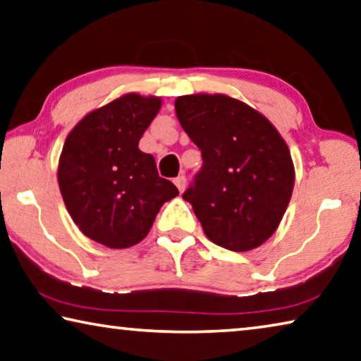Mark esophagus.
Instances as JSON below:
<instances>
[{
	"label": "esophagus",
	"instance_id": "1",
	"mask_svg": "<svg viewBox=\"0 0 361 361\" xmlns=\"http://www.w3.org/2000/svg\"><path fill=\"white\" fill-rule=\"evenodd\" d=\"M173 183H175V186L178 188V191H180V192L185 191V188H186V178H185V175L176 176V178L173 180Z\"/></svg>",
	"mask_w": 361,
	"mask_h": 361
}]
</instances>
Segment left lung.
Masks as SVG:
<instances>
[{"label":"left lung","instance_id":"left-lung-1","mask_svg":"<svg viewBox=\"0 0 361 361\" xmlns=\"http://www.w3.org/2000/svg\"><path fill=\"white\" fill-rule=\"evenodd\" d=\"M175 112L202 154L183 199L205 236L234 252L259 247L278 230L294 190L283 136L263 114L226 94L178 96Z\"/></svg>","mask_w":361,"mask_h":361}]
</instances>
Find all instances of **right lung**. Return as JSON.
<instances>
[{"label":"right lung","instance_id":"obj_1","mask_svg":"<svg viewBox=\"0 0 361 361\" xmlns=\"http://www.w3.org/2000/svg\"><path fill=\"white\" fill-rule=\"evenodd\" d=\"M162 106L159 96L127 93L87 114L67 135L57 183L68 215L85 236L127 249L147 236L162 205L178 196L160 178L140 140Z\"/></svg>","mask_w":361,"mask_h":361}]
</instances>
